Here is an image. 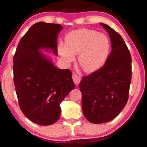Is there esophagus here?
Listing matches in <instances>:
<instances>
[{"label": "esophagus", "mask_w": 147, "mask_h": 147, "mask_svg": "<svg viewBox=\"0 0 147 147\" xmlns=\"http://www.w3.org/2000/svg\"><path fill=\"white\" fill-rule=\"evenodd\" d=\"M73 79L74 81V83L75 84V85H78L81 81V77L78 74H74L73 76Z\"/></svg>", "instance_id": "esophagus-1"}]
</instances>
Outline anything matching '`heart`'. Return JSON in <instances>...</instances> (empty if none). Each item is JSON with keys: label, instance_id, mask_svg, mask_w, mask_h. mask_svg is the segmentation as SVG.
<instances>
[{"label": "heart", "instance_id": "heart-1", "mask_svg": "<svg viewBox=\"0 0 147 147\" xmlns=\"http://www.w3.org/2000/svg\"><path fill=\"white\" fill-rule=\"evenodd\" d=\"M58 49L59 56L66 63L73 61L75 54H79L80 66L87 73H93L105 63L110 43L105 34L82 28L71 32L67 36L66 42L59 43Z\"/></svg>", "mask_w": 147, "mask_h": 147}]
</instances>
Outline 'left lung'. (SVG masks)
Returning <instances> with one entry per match:
<instances>
[{
    "instance_id": "obj_1",
    "label": "left lung",
    "mask_w": 147,
    "mask_h": 147,
    "mask_svg": "<svg viewBox=\"0 0 147 147\" xmlns=\"http://www.w3.org/2000/svg\"><path fill=\"white\" fill-rule=\"evenodd\" d=\"M111 51L102 67L82 78L79 88L82 94L84 115L91 123L109 122L127 103L131 78L130 51L120 34L107 24Z\"/></svg>"
}]
</instances>
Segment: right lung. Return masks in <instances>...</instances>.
<instances>
[{"label": "right lung", "instance_id": "add662e5", "mask_svg": "<svg viewBox=\"0 0 147 147\" xmlns=\"http://www.w3.org/2000/svg\"><path fill=\"white\" fill-rule=\"evenodd\" d=\"M59 24L38 22L21 39L13 57V81L19 107L29 120L53 124L60 117V104L74 84L69 69H59L41 50L57 55Z\"/></svg>", "mask_w": 147, "mask_h": 147}]
</instances>
